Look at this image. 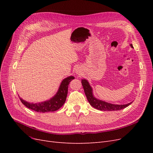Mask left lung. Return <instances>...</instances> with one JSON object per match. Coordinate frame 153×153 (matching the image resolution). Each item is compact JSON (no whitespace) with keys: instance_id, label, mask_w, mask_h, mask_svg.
I'll use <instances>...</instances> for the list:
<instances>
[{"instance_id":"8db88e82","label":"left lung","mask_w":153,"mask_h":153,"mask_svg":"<svg viewBox=\"0 0 153 153\" xmlns=\"http://www.w3.org/2000/svg\"><path fill=\"white\" fill-rule=\"evenodd\" d=\"M131 47L133 48L132 44L130 45ZM82 84L84 88L85 94L86 95L87 99L89 101L90 105L93 106L94 108L103 111H114V110H122L124 108L127 107L129 105L131 104L132 102L126 104V105H115L110 103L105 102L102 100H100L96 98L92 93V89L89 83L85 79L82 80Z\"/></svg>"}]
</instances>
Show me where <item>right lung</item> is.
Listing matches in <instances>:
<instances>
[{"mask_svg":"<svg viewBox=\"0 0 153 153\" xmlns=\"http://www.w3.org/2000/svg\"><path fill=\"white\" fill-rule=\"evenodd\" d=\"M75 77L73 76H68L62 81L61 85L59 86V90L53 97H52L50 100L43 101L41 103H29L20 98L22 103L24 104L28 108H30L36 112H54L59 110L62 107L64 104L66 100V97L68 94V85L70 82L73 80Z\"/></svg>","mask_w":153,"mask_h":153,"instance_id":"right-lung-1","label":"right lung"}]
</instances>
